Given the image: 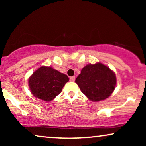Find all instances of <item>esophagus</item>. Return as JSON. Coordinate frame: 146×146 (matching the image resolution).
Returning <instances> with one entry per match:
<instances>
[{"mask_svg": "<svg viewBox=\"0 0 146 146\" xmlns=\"http://www.w3.org/2000/svg\"><path fill=\"white\" fill-rule=\"evenodd\" d=\"M75 80V76H72L70 78V81L71 82H74Z\"/></svg>", "mask_w": 146, "mask_h": 146, "instance_id": "34e87169", "label": "esophagus"}]
</instances>
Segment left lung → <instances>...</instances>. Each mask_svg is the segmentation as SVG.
Masks as SVG:
<instances>
[{"label": "left lung", "instance_id": "1", "mask_svg": "<svg viewBox=\"0 0 146 146\" xmlns=\"http://www.w3.org/2000/svg\"><path fill=\"white\" fill-rule=\"evenodd\" d=\"M80 90L88 100L99 102L112 94L116 86L115 73L102 63L88 64L75 80Z\"/></svg>", "mask_w": 146, "mask_h": 146}]
</instances>
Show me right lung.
<instances>
[{"label":"right lung","instance_id":"obj_1","mask_svg":"<svg viewBox=\"0 0 146 146\" xmlns=\"http://www.w3.org/2000/svg\"><path fill=\"white\" fill-rule=\"evenodd\" d=\"M69 79L66 75L51 66H41L29 79L31 93L37 98L46 102L53 100L61 93Z\"/></svg>","mask_w":146,"mask_h":146}]
</instances>
